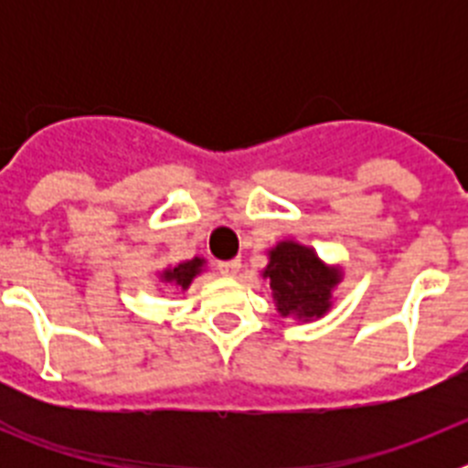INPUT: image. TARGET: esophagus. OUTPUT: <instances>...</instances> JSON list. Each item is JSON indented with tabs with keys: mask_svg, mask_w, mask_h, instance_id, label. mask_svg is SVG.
I'll use <instances>...</instances> for the list:
<instances>
[{
	"mask_svg": "<svg viewBox=\"0 0 468 468\" xmlns=\"http://www.w3.org/2000/svg\"><path fill=\"white\" fill-rule=\"evenodd\" d=\"M241 270V260H227V262H218V271L222 276H237V271Z\"/></svg>",
	"mask_w": 468,
	"mask_h": 468,
	"instance_id": "obj_1",
	"label": "esophagus"
}]
</instances>
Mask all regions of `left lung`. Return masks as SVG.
I'll list each match as a JSON object with an SVG mask.
<instances>
[{
  "instance_id": "left-lung-1",
  "label": "left lung",
  "mask_w": 468,
  "mask_h": 468,
  "mask_svg": "<svg viewBox=\"0 0 468 468\" xmlns=\"http://www.w3.org/2000/svg\"><path fill=\"white\" fill-rule=\"evenodd\" d=\"M262 276L270 279L281 316L312 321L333 307V291L340 283L342 271L328 267L314 253V248L297 241H281L270 250V264Z\"/></svg>"
}]
</instances>
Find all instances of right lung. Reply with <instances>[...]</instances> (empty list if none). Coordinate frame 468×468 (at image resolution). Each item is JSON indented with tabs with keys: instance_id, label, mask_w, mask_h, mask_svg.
<instances>
[{
	"instance_id": "obj_1",
	"label": "right lung",
	"mask_w": 468,
	"mask_h": 468,
	"mask_svg": "<svg viewBox=\"0 0 468 468\" xmlns=\"http://www.w3.org/2000/svg\"><path fill=\"white\" fill-rule=\"evenodd\" d=\"M201 267H204V260L201 258L187 260V262H180L176 264V267H171V270L161 271V281L173 283L176 288H180V291H187L189 283L194 281V276L201 274Z\"/></svg>"
}]
</instances>
